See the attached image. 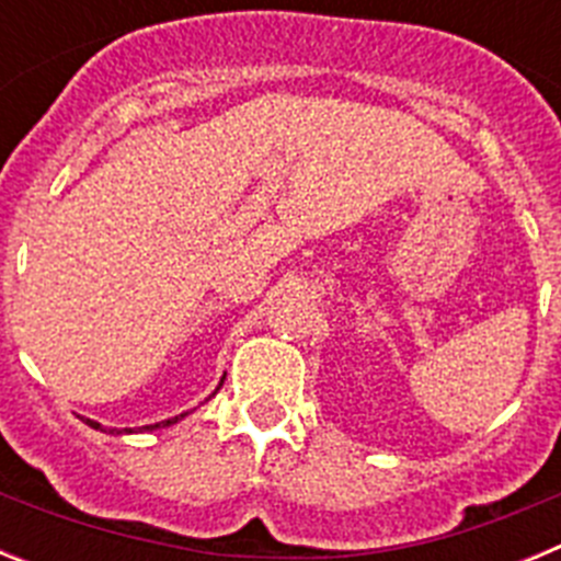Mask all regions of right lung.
Masks as SVG:
<instances>
[{"instance_id":"1","label":"right lung","mask_w":561,"mask_h":561,"mask_svg":"<svg viewBox=\"0 0 561 561\" xmlns=\"http://www.w3.org/2000/svg\"><path fill=\"white\" fill-rule=\"evenodd\" d=\"M185 415V413H182ZM182 415H176V419H168V421H162V424H153V427H168V424H173V421H180ZM89 424V427H95V430H101V424H98V421H89V419H83Z\"/></svg>"}]
</instances>
